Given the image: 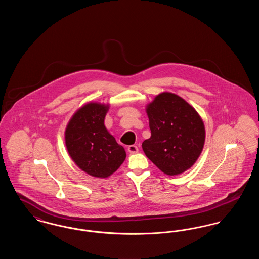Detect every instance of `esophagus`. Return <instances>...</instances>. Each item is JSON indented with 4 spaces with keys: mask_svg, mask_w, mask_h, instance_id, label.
<instances>
[{
    "mask_svg": "<svg viewBox=\"0 0 259 259\" xmlns=\"http://www.w3.org/2000/svg\"><path fill=\"white\" fill-rule=\"evenodd\" d=\"M128 151L133 154V153H137V152L139 151V148H138V147L135 146V145H132V146H129V147H128Z\"/></svg>",
    "mask_w": 259,
    "mask_h": 259,
    "instance_id": "esophagus-1",
    "label": "esophagus"
}]
</instances>
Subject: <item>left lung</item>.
<instances>
[{"instance_id":"left-lung-1","label":"left lung","mask_w":259,"mask_h":259,"mask_svg":"<svg viewBox=\"0 0 259 259\" xmlns=\"http://www.w3.org/2000/svg\"><path fill=\"white\" fill-rule=\"evenodd\" d=\"M146 111L151 136L142 147L148 159L169 176L191 168L203 150L206 137L197 111L170 92L157 95Z\"/></svg>"}]
</instances>
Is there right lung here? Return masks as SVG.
Instances as JSON below:
<instances>
[{
  "label": "right lung",
  "mask_w": 259,
  "mask_h": 259,
  "mask_svg": "<svg viewBox=\"0 0 259 259\" xmlns=\"http://www.w3.org/2000/svg\"><path fill=\"white\" fill-rule=\"evenodd\" d=\"M110 106L90 102L75 111L65 131V143L74 163L96 178H108L126 158L122 146L107 130L104 120Z\"/></svg>",
  "instance_id": "add662e5"
}]
</instances>
